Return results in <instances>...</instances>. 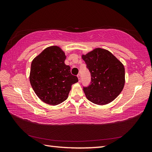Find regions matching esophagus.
<instances>
[{
	"mask_svg": "<svg viewBox=\"0 0 152 152\" xmlns=\"http://www.w3.org/2000/svg\"><path fill=\"white\" fill-rule=\"evenodd\" d=\"M77 77H78V79H79V80L80 81V74H78L77 75Z\"/></svg>",
	"mask_w": 152,
	"mask_h": 152,
	"instance_id": "1",
	"label": "esophagus"
}]
</instances>
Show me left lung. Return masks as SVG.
Instances as JSON below:
<instances>
[{
  "mask_svg": "<svg viewBox=\"0 0 152 152\" xmlns=\"http://www.w3.org/2000/svg\"><path fill=\"white\" fill-rule=\"evenodd\" d=\"M91 75V82L83 87L86 98L96 104H106L120 94L125 84V69L108 50L96 48L82 55Z\"/></svg>",
  "mask_w": 152,
  "mask_h": 152,
  "instance_id": "obj_1",
  "label": "left lung"
}]
</instances>
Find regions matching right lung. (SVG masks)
<instances>
[{"instance_id":"add662e5","label":"right lung","mask_w":152,"mask_h":152,"mask_svg":"<svg viewBox=\"0 0 152 152\" xmlns=\"http://www.w3.org/2000/svg\"><path fill=\"white\" fill-rule=\"evenodd\" d=\"M65 54L58 46L45 49L31 64L30 82L38 97L44 103L56 105L65 101L77 76L66 65Z\"/></svg>"}]
</instances>
